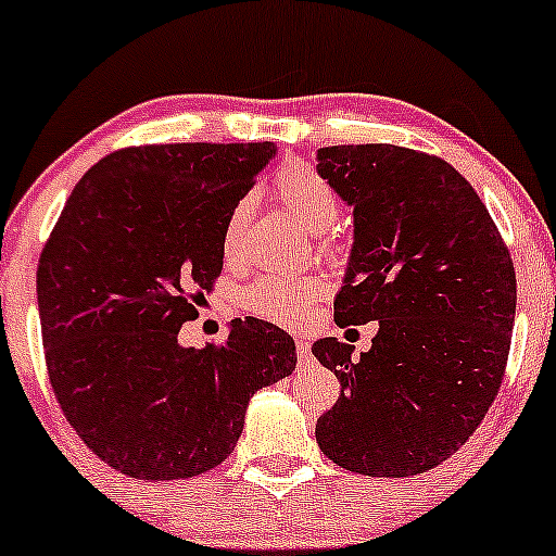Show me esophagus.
Here are the masks:
<instances>
[{
    "label": "esophagus",
    "mask_w": 556,
    "mask_h": 556,
    "mask_svg": "<svg viewBox=\"0 0 556 556\" xmlns=\"http://www.w3.org/2000/svg\"><path fill=\"white\" fill-rule=\"evenodd\" d=\"M295 346H298V354H300V359H305L307 354H311V342H307L305 337H298V339H295Z\"/></svg>",
    "instance_id": "1"
}]
</instances>
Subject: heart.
Instances as JSON below:
<instances>
[{
    "instance_id": "heart-1",
    "label": "heart",
    "mask_w": 556,
    "mask_h": 556,
    "mask_svg": "<svg viewBox=\"0 0 556 556\" xmlns=\"http://www.w3.org/2000/svg\"><path fill=\"white\" fill-rule=\"evenodd\" d=\"M274 193L313 232L320 249L329 245V227L339 217V197L333 186L320 176L318 170L307 165H295L285 170L274 180ZM253 210V199L245 197L232 206L230 217L225 223L223 232V251L225 256H232L240 249L245 227H249ZM320 295L318 279L307 274H282L266 271L240 292V303L245 311L256 313L261 318H269L274 324H295L303 316V311Z\"/></svg>"
}]
</instances>
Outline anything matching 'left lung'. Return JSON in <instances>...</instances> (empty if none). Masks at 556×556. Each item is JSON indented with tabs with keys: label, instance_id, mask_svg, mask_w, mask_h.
I'll use <instances>...</instances> for the list:
<instances>
[{
	"label": "left lung",
	"instance_id": "left-lung-1",
	"mask_svg": "<svg viewBox=\"0 0 556 556\" xmlns=\"http://www.w3.org/2000/svg\"><path fill=\"white\" fill-rule=\"evenodd\" d=\"M316 157L354 210L333 318L342 329L378 320L359 357L337 337L313 344L342 386L318 417V447L365 477L430 471L471 438L503 383L515 320L510 251L443 157L396 144L320 147Z\"/></svg>",
	"mask_w": 556,
	"mask_h": 556
}]
</instances>
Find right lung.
I'll use <instances>...</instances> for the list:
<instances>
[{"mask_svg": "<svg viewBox=\"0 0 556 556\" xmlns=\"http://www.w3.org/2000/svg\"><path fill=\"white\" fill-rule=\"evenodd\" d=\"M271 142L144 144L85 173L38 261L49 380L66 422L134 479L219 466L258 388L295 370L269 320H232L219 346L178 344L223 271L225 223L274 157Z\"/></svg>", "mask_w": 556, "mask_h": 556, "instance_id": "right-lung-1", "label": "right lung"}]
</instances>
